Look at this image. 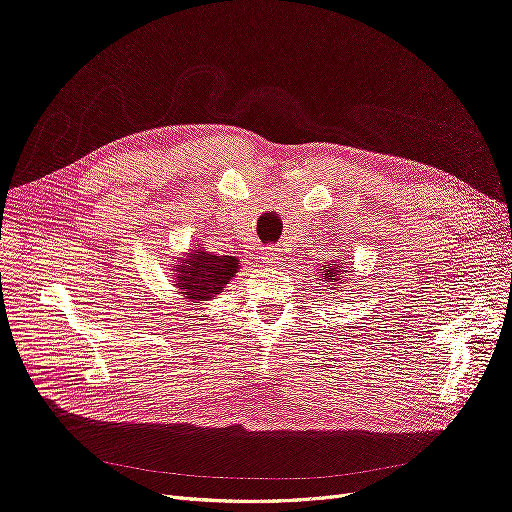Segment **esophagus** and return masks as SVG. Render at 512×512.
Wrapping results in <instances>:
<instances>
[{"label": "esophagus", "mask_w": 512, "mask_h": 512, "mask_svg": "<svg viewBox=\"0 0 512 512\" xmlns=\"http://www.w3.org/2000/svg\"><path fill=\"white\" fill-rule=\"evenodd\" d=\"M261 263L263 266H276V263H280V253L276 249H272V246H266V249L261 251Z\"/></svg>", "instance_id": "34e87169"}]
</instances>
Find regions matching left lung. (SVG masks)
Instances as JSON below:
<instances>
[{
  "label": "left lung",
  "mask_w": 512,
  "mask_h": 512,
  "mask_svg": "<svg viewBox=\"0 0 512 512\" xmlns=\"http://www.w3.org/2000/svg\"><path fill=\"white\" fill-rule=\"evenodd\" d=\"M339 272H342V270H339L337 263H335V261H331L329 266H327L323 272H320V276H323L320 280H327V282H331V285H333L331 289H339V285H342V278H339Z\"/></svg>",
  "instance_id": "1"
}]
</instances>
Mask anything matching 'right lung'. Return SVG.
<instances>
[{"label": "right lung", "mask_w": 512, "mask_h": 512, "mask_svg": "<svg viewBox=\"0 0 512 512\" xmlns=\"http://www.w3.org/2000/svg\"><path fill=\"white\" fill-rule=\"evenodd\" d=\"M238 270V259L232 255H211L208 251H194L181 259L177 272V285L194 304L208 301L221 293Z\"/></svg>", "instance_id": "obj_1"}]
</instances>
